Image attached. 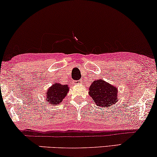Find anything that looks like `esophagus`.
Masks as SVG:
<instances>
[{
  "label": "esophagus",
  "instance_id": "esophagus-1",
  "mask_svg": "<svg viewBox=\"0 0 157 157\" xmlns=\"http://www.w3.org/2000/svg\"><path fill=\"white\" fill-rule=\"evenodd\" d=\"M81 80H77V81H74L73 83H74V85H78V84H79V83H81Z\"/></svg>",
  "mask_w": 157,
  "mask_h": 157
}]
</instances>
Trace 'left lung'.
I'll return each instance as SVG.
<instances>
[{"mask_svg": "<svg viewBox=\"0 0 157 157\" xmlns=\"http://www.w3.org/2000/svg\"><path fill=\"white\" fill-rule=\"evenodd\" d=\"M118 89L115 86L97 79L91 83L89 88V96L98 106H110L118 101Z\"/></svg>", "mask_w": 157, "mask_h": 157, "instance_id": "8db88e82", "label": "left lung"}]
</instances>
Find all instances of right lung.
Instances as JSON below:
<instances>
[{"instance_id":"obj_1","label":"right lung","mask_w":157,"mask_h":157,"mask_svg":"<svg viewBox=\"0 0 157 157\" xmlns=\"http://www.w3.org/2000/svg\"><path fill=\"white\" fill-rule=\"evenodd\" d=\"M69 91V87L68 85H61L60 83H53L47 90L46 98L48 104L56 105L61 104V101L67 95Z\"/></svg>"}]
</instances>
